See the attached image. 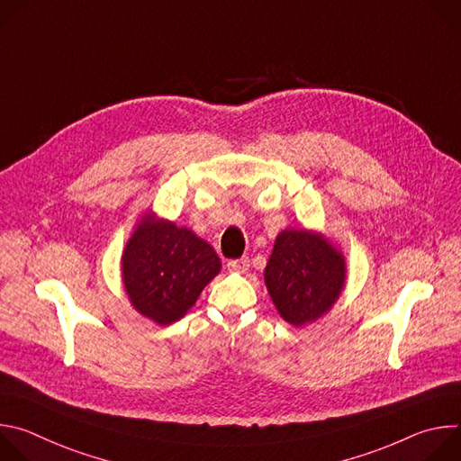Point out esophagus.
Here are the masks:
<instances>
[{"instance_id":"1","label":"esophagus","mask_w":461,"mask_h":461,"mask_svg":"<svg viewBox=\"0 0 461 461\" xmlns=\"http://www.w3.org/2000/svg\"><path fill=\"white\" fill-rule=\"evenodd\" d=\"M228 270L230 272H237V274H246L249 270V258L242 257V258H233L228 262Z\"/></svg>"}]
</instances>
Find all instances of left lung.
I'll return each instance as SVG.
<instances>
[{"instance_id": "left-lung-1", "label": "left lung", "mask_w": 461, "mask_h": 461, "mask_svg": "<svg viewBox=\"0 0 461 461\" xmlns=\"http://www.w3.org/2000/svg\"><path fill=\"white\" fill-rule=\"evenodd\" d=\"M345 281V255L321 233L285 230L277 235L265 283L286 322L303 326L317 321L339 299Z\"/></svg>"}]
</instances>
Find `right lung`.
Here are the masks:
<instances>
[{
  "label": "right lung",
  "mask_w": 461,
  "mask_h": 461,
  "mask_svg": "<svg viewBox=\"0 0 461 461\" xmlns=\"http://www.w3.org/2000/svg\"><path fill=\"white\" fill-rule=\"evenodd\" d=\"M221 272L215 249L191 230L146 213L122 255V281L133 308L157 324L185 315Z\"/></svg>",
  "instance_id": "obj_1"
}]
</instances>
